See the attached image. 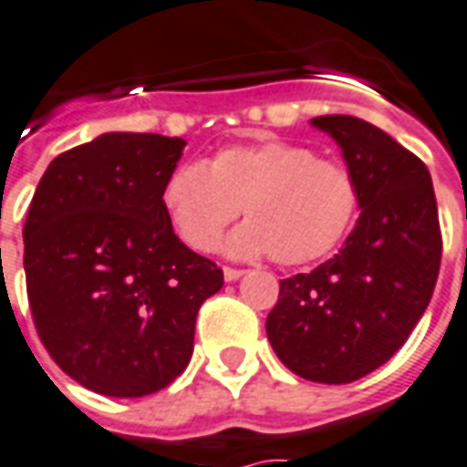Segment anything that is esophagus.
<instances>
[{"label": "esophagus", "instance_id": "34e87169", "mask_svg": "<svg viewBox=\"0 0 467 467\" xmlns=\"http://www.w3.org/2000/svg\"><path fill=\"white\" fill-rule=\"evenodd\" d=\"M244 275V270H237V267H224V280L233 283V280H240Z\"/></svg>", "mask_w": 467, "mask_h": 467}]
</instances>
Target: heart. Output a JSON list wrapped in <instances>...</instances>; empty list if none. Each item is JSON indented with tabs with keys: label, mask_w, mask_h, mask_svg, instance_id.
<instances>
[{
	"label": "heart",
	"mask_w": 467,
	"mask_h": 467,
	"mask_svg": "<svg viewBox=\"0 0 467 467\" xmlns=\"http://www.w3.org/2000/svg\"><path fill=\"white\" fill-rule=\"evenodd\" d=\"M174 233L197 253L212 250L227 224L237 227L224 250L233 257H275L280 265L316 263L347 240L358 212V189L347 166L318 159L293 141L227 146L210 164L184 161L161 187Z\"/></svg>",
	"instance_id": "1"
}]
</instances>
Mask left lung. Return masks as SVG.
<instances>
[{
  "instance_id": "left-lung-1",
  "label": "left lung",
  "mask_w": 467,
  "mask_h": 467,
  "mask_svg": "<svg viewBox=\"0 0 467 467\" xmlns=\"http://www.w3.org/2000/svg\"><path fill=\"white\" fill-rule=\"evenodd\" d=\"M311 126L338 143L361 214L331 260L280 280L265 331L293 374L348 384L394 357L432 298L438 202L427 166L389 133L354 116H318Z\"/></svg>"
}]
</instances>
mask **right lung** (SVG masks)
<instances>
[{"mask_svg": "<svg viewBox=\"0 0 467 467\" xmlns=\"http://www.w3.org/2000/svg\"><path fill=\"white\" fill-rule=\"evenodd\" d=\"M184 146L103 133L52 159L29 204L25 275L40 341L67 377L106 397H146L177 379L200 306L224 283L161 207Z\"/></svg>", "mask_w": 467, "mask_h": 467, "instance_id": "add662e5", "label": "right lung"}]
</instances>
